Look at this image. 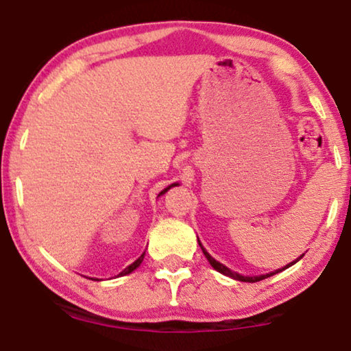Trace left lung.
Here are the masks:
<instances>
[{
	"instance_id": "obj_1",
	"label": "left lung",
	"mask_w": 351,
	"mask_h": 351,
	"mask_svg": "<svg viewBox=\"0 0 351 351\" xmlns=\"http://www.w3.org/2000/svg\"><path fill=\"white\" fill-rule=\"evenodd\" d=\"M199 245H201V244H199ZM201 249H203V245H201ZM203 252H204V256H206V259L209 261V264H211L213 267H215L217 272L224 274V276H228V277H232V279H236V280H241V282H259V280H264L265 277H271V276H274V274L280 272V269H279V271H276V272H271V274H267V276H256V277L241 276V274H237V272H232L231 269H228V267H226V265H223V264H221V263H217V261L213 259V257L209 256V254H208L206 251H204V249H203ZM302 256H304V254H302ZM302 256H300L299 259H297V261H300V259H302ZM297 261H293V263H291V264H289V265H285V267H282V271H284V269H287V267H291V265L295 264Z\"/></svg>"
}]
</instances>
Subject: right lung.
Masks as SVG:
<instances>
[{
    "instance_id": "add662e5",
    "label": "right lung",
    "mask_w": 351,
    "mask_h": 351,
    "mask_svg": "<svg viewBox=\"0 0 351 351\" xmlns=\"http://www.w3.org/2000/svg\"><path fill=\"white\" fill-rule=\"evenodd\" d=\"M171 186H175V184H171ZM171 186L165 188V189H163V191H162V193H160V195H165V193H167V191H168V189H170ZM160 195H158V196H160ZM143 256H145V252L142 254V256H140V257H138V259H136V261H135V263H134V264H130V265H128V267H127V269H123V271H122V272H120V274H119V276H127V274H130L132 271H135V269H136V267H138V265H140V264H142V261H143Z\"/></svg>"
}]
</instances>
